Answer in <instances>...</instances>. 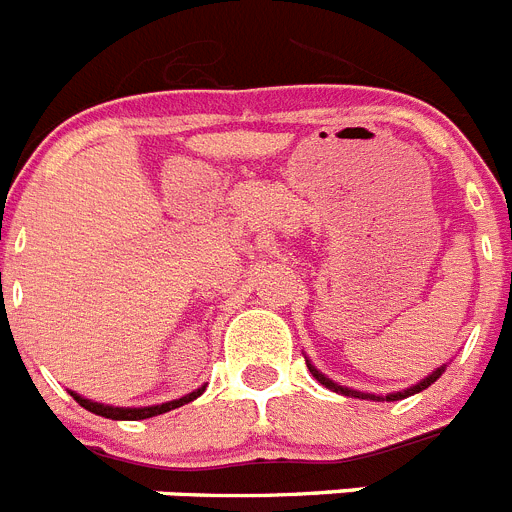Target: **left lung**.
Masks as SVG:
<instances>
[{
  "label": "left lung",
  "mask_w": 512,
  "mask_h": 512,
  "mask_svg": "<svg viewBox=\"0 0 512 512\" xmlns=\"http://www.w3.org/2000/svg\"><path fill=\"white\" fill-rule=\"evenodd\" d=\"M305 361H307V359H305ZM307 369H310L312 377L318 379V382L323 384V387H328V390H333V392H341V395H346V397H359V400H390V402H395V400H405V397L415 395V392H423L425 387H431V384L436 382V379L441 377L443 372H446V364L438 366L436 372H431L425 379H420L418 384H413V387H408V390L392 392V395H387V397H377V395H369V392H356V390H348V387H341V384H336V382H333V379L325 377L323 372H318V369H315V366H312L310 361H307Z\"/></svg>",
  "instance_id": "obj_1"
}]
</instances>
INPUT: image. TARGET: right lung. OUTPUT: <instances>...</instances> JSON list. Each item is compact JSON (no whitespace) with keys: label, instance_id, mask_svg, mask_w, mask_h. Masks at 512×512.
<instances>
[{"label":"right lung","instance_id":"obj_1","mask_svg":"<svg viewBox=\"0 0 512 512\" xmlns=\"http://www.w3.org/2000/svg\"><path fill=\"white\" fill-rule=\"evenodd\" d=\"M202 392H205V387L189 392V395L179 397V400L164 402V405H151V408H115V405H102V402L87 400V397L76 395V392H71V397H74V400L79 402L81 408L89 410V413H94V415H102V418H112V420H143V418H153V415L169 413V410H174V408H182V405H187V402L197 400V397H200Z\"/></svg>","mask_w":512,"mask_h":512}]
</instances>
